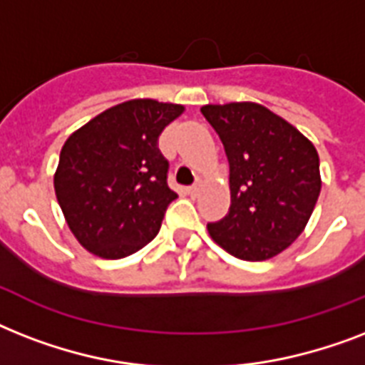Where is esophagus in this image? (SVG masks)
<instances>
[{
	"instance_id": "1",
	"label": "esophagus",
	"mask_w": 365,
	"mask_h": 365,
	"mask_svg": "<svg viewBox=\"0 0 365 365\" xmlns=\"http://www.w3.org/2000/svg\"><path fill=\"white\" fill-rule=\"evenodd\" d=\"M199 191H200V182H197L195 185H191V187H189V193L191 195H197Z\"/></svg>"
}]
</instances>
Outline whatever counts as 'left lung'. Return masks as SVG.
Wrapping results in <instances>:
<instances>
[{
    "instance_id": "1",
    "label": "left lung",
    "mask_w": 365,
    "mask_h": 365,
    "mask_svg": "<svg viewBox=\"0 0 365 365\" xmlns=\"http://www.w3.org/2000/svg\"><path fill=\"white\" fill-rule=\"evenodd\" d=\"M200 111L225 148L231 189L227 216L208 223V233L239 259H271L303 233L317 206V148L255 102L208 104Z\"/></svg>"
}]
</instances>
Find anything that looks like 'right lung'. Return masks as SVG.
<instances>
[{"label":"right lung","instance_id":"1","mask_svg":"<svg viewBox=\"0 0 365 365\" xmlns=\"http://www.w3.org/2000/svg\"><path fill=\"white\" fill-rule=\"evenodd\" d=\"M183 106L136 98L77 128L60 151L54 191L68 227L83 248L121 259L157 237L178 195L166 183L159 151L166 125Z\"/></svg>","mask_w":365,"mask_h":365}]
</instances>
